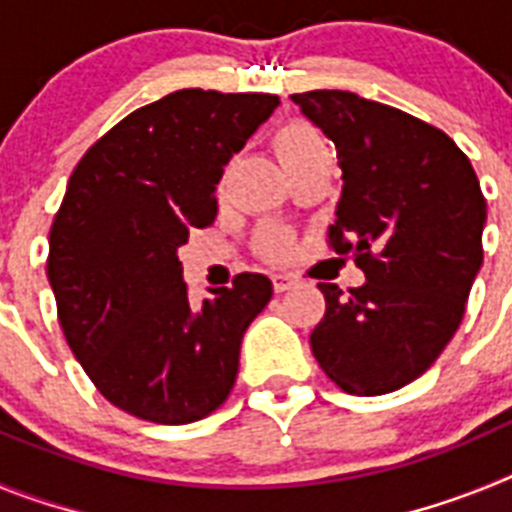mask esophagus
Listing matches in <instances>:
<instances>
[{"mask_svg": "<svg viewBox=\"0 0 512 512\" xmlns=\"http://www.w3.org/2000/svg\"><path fill=\"white\" fill-rule=\"evenodd\" d=\"M274 289H277V292H287V289H292L297 284V279L292 277V274H274Z\"/></svg>", "mask_w": 512, "mask_h": 512, "instance_id": "esophagus-1", "label": "esophagus"}]
</instances>
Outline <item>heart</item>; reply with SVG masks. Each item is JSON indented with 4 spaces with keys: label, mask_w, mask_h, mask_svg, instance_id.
Here are the masks:
<instances>
[{
    "label": "heart",
    "mask_w": 512,
    "mask_h": 512,
    "mask_svg": "<svg viewBox=\"0 0 512 512\" xmlns=\"http://www.w3.org/2000/svg\"><path fill=\"white\" fill-rule=\"evenodd\" d=\"M323 148V138L310 125H305V122H289V125L279 128L277 135H274V151H277L284 169L302 161V158L312 156V153L323 151ZM261 248H264V253L271 256V259H282V256L289 253V235L279 228L264 230V235H261Z\"/></svg>",
    "instance_id": "heart-1"
}]
</instances>
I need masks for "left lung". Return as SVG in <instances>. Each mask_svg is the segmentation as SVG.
Instances as JSON below:
<instances>
[{"label":"left lung","instance_id":"left-lung-1","mask_svg":"<svg viewBox=\"0 0 512 512\" xmlns=\"http://www.w3.org/2000/svg\"><path fill=\"white\" fill-rule=\"evenodd\" d=\"M289 99L336 143L343 189L328 241L366 277L348 295L318 284L312 356L348 395H387L418 379L464 318L485 197L469 158L428 122L338 89Z\"/></svg>","mask_w":512,"mask_h":512}]
</instances>
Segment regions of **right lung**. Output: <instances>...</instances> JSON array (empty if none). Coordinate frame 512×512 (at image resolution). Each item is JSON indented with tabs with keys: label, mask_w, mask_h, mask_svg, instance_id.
Masks as SVG:
<instances>
[{
	"label": "right lung",
	"mask_w": 512,
	"mask_h": 512,
	"mask_svg": "<svg viewBox=\"0 0 512 512\" xmlns=\"http://www.w3.org/2000/svg\"><path fill=\"white\" fill-rule=\"evenodd\" d=\"M277 107L274 94L179 89L117 122L71 174L48 282L76 361L135 418L192 423L233 390L243 333L274 289L246 271L192 305L176 251L215 220L223 169Z\"/></svg>",
	"instance_id": "obj_1"
}]
</instances>
